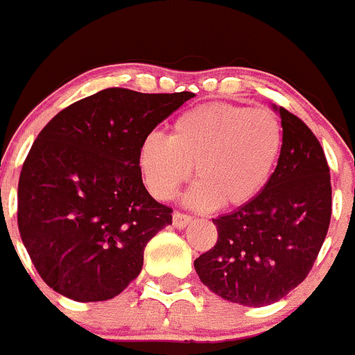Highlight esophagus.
<instances>
[{"label":"esophagus","mask_w":355,"mask_h":355,"mask_svg":"<svg viewBox=\"0 0 355 355\" xmlns=\"http://www.w3.org/2000/svg\"><path fill=\"white\" fill-rule=\"evenodd\" d=\"M189 222H191V216H189V214L180 213V211H175V213H173V225L177 229H184Z\"/></svg>","instance_id":"esophagus-1"}]
</instances>
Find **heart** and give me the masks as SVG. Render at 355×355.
Instances as JSON below:
<instances>
[{
    "label": "heart",
    "instance_id": "obj_1",
    "mask_svg": "<svg viewBox=\"0 0 355 355\" xmlns=\"http://www.w3.org/2000/svg\"><path fill=\"white\" fill-rule=\"evenodd\" d=\"M284 148V128L269 108L200 104L178 115L171 133L142 139L137 162L146 187L169 200L195 166L198 182L186 202L198 209L251 202L269 182Z\"/></svg>",
    "mask_w": 355,
    "mask_h": 355
}]
</instances>
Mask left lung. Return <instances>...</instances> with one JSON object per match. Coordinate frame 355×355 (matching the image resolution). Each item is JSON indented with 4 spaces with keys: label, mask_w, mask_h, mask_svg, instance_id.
Listing matches in <instances>:
<instances>
[{
    "label": "left lung",
    "mask_w": 355,
    "mask_h": 355,
    "mask_svg": "<svg viewBox=\"0 0 355 355\" xmlns=\"http://www.w3.org/2000/svg\"><path fill=\"white\" fill-rule=\"evenodd\" d=\"M278 166L251 202L214 218L218 240L195 260L198 278L233 303L263 306L311 272L332 214L330 168L311 128L285 108Z\"/></svg>",
    "instance_id": "left-lung-1"
}]
</instances>
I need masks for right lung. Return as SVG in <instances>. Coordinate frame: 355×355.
Here are the masks:
<instances>
[{
  "label": "right lung",
  "instance_id": "right-lung-1",
  "mask_svg": "<svg viewBox=\"0 0 355 355\" xmlns=\"http://www.w3.org/2000/svg\"><path fill=\"white\" fill-rule=\"evenodd\" d=\"M195 94L106 88L41 130L17 186V227L43 282L76 302H104L139 276L144 247L173 209L142 184L141 142Z\"/></svg>",
  "mask_w": 355,
  "mask_h": 355
}]
</instances>
